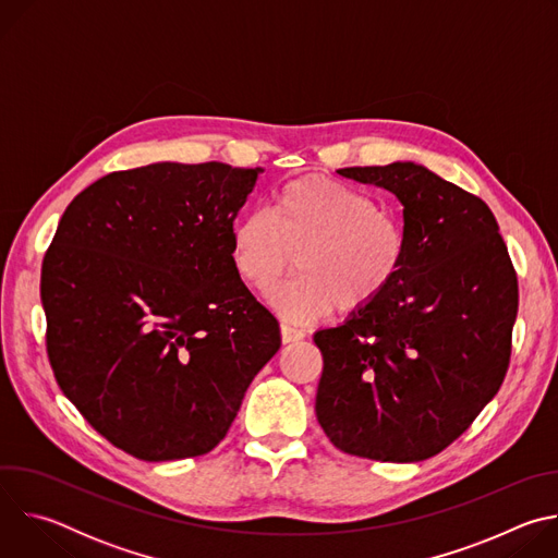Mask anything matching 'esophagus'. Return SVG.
<instances>
[{"label":"esophagus","mask_w":558,"mask_h":558,"mask_svg":"<svg viewBox=\"0 0 558 558\" xmlns=\"http://www.w3.org/2000/svg\"><path fill=\"white\" fill-rule=\"evenodd\" d=\"M280 336H282V342H284V344H291V342L302 340V338H304V331H302V329H295V327H291V325H287V323H282V325H280Z\"/></svg>","instance_id":"obj_1"}]
</instances>
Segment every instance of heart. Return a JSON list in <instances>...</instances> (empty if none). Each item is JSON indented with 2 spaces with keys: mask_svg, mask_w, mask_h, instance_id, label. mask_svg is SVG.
I'll list each match as a JSON object with an SVG mask.
<instances>
[{
  "mask_svg": "<svg viewBox=\"0 0 558 558\" xmlns=\"http://www.w3.org/2000/svg\"><path fill=\"white\" fill-rule=\"evenodd\" d=\"M298 276L267 293L284 320H320L336 306L360 311L400 276L407 233L379 203L342 181L306 177L282 185L267 209H252L229 229L235 276L269 289L291 267Z\"/></svg>",
  "mask_w": 558,
  "mask_h": 558,
  "instance_id": "obj_1",
  "label": "heart"
}]
</instances>
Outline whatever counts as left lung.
Instances as JSON below:
<instances>
[{"mask_svg": "<svg viewBox=\"0 0 558 558\" xmlns=\"http://www.w3.org/2000/svg\"><path fill=\"white\" fill-rule=\"evenodd\" d=\"M395 194L407 260L373 304L315 331V415L349 454L409 463L441 452L497 395L519 284L490 207L413 161L344 168Z\"/></svg>", "mask_w": 558, "mask_h": 558, "instance_id": "left-lung-1", "label": "left lung"}]
</instances>
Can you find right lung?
<instances>
[{
	"label": "right lung",
	"mask_w": 558,
	"mask_h": 558,
	"mask_svg": "<svg viewBox=\"0 0 558 558\" xmlns=\"http://www.w3.org/2000/svg\"><path fill=\"white\" fill-rule=\"evenodd\" d=\"M263 172L216 161L112 172L59 220L41 267L50 366L88 424L138 459L216 448L280 349L278 320L229 258Z\"/></svg>",
	"instance_id": "1"
}]
</instances>
